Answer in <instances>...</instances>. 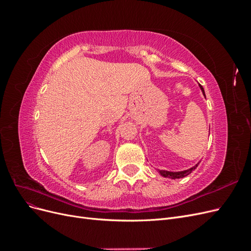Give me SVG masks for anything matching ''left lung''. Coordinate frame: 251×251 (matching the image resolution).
<instances>
[{
    "instance_id": "8db88e82",
    "label": "left lung",
    "mask_w": 251,
    "mask_h": 251,
    "mask_svg": "<svg viewBox=\"0 0 251 251\" xmlns=\"http://www.w3.org/2000/svg\"><path fill=\"white\" fill-rule=\"evenodd\" d=\"M202 92H203V95L205 96V93H204V89L201 85H199ZM197 166H198V164H197L196 166H194V168L189 169V170H186V171H183V172H168V171H159V173H160L161 176L165 177V178H172V179H179V178H183L185 176H187V175L191 174Z\"/></svg>"
}]
</instances>
